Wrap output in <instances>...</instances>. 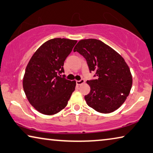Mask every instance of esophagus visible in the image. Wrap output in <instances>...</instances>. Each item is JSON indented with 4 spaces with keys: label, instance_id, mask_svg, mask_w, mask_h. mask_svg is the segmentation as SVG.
I'll use <instances>...</instances> for the list:
<instances>
[{
    "label": "esophagus",
    "instance_id": "1",
    "mask_svg": "<svg viewBox=\"0 0 153 153\" xmlns=\"http://www.w3.org/2000/svg\"><path fill=\"white\" fill-rule=\"evenodd\" d=\"M84 83H85V81L83 79H81V80H79V81H76V83L77 85H81L83 84Z\"/></svg>",
    "mask_w": 153,
    "mask_h": 153
}]
</instances>
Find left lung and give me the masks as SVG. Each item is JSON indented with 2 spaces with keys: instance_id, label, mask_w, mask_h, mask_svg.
Here are the masks:
<instances>
[{
  "instance_id": "obj_1",
  "label": "left lung",
  "mask_w": 153,
  "mask_h": 153,
  "mask_svg": "<svg viewBox=\"0 0 153 153\" xmlns=\"http://www.w3.org/2000/svg\"><path fill=\"white\" fill-rule=\"evenodd\" d=\"M85 59L94 77L87 81L90 91L85 96L87 104L96 111L109 114L123 104L132 86L130 69L124 59L111 47L98 39H82L75 46Z\"/></svg>"
}]
</instances>
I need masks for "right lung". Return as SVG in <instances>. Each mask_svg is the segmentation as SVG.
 Listing matches in <instances>:
<instances>
[{"mask_svg": "<svg viewBox=\"0 0 153 153\" xmlns=\"http://www.w3.org/2000/svg\"><path fill=\"white\" fill-rule=\"evenodd\" d=\"M76 40L55 38L42 44L30 58L23 88L30 105L39 112L53 115L66 107L76 82L65 78L63 64Z\"/></svg>", "mask_w": 153, "mask_h": 153, "instance_id": "add662e5", "label": "right lung"}]
</instances>
